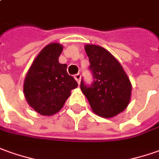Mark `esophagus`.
I'll return each instance as SVG.
<instances>
[{
	"mask_svg": "<svg viewBox=\"0 0 159 159\" xmlns=\"http://www.w3.org/2000/svg\"><path fill=\"white\" fill-rule=\"evenodd\" d=\"M74 79L77 80L78 84H80V79H81V74H80V73H77V74H75V75H74Z\"/></svg>",
	"mask_w": 159,
	"mask_h": 159,
	"instance_id": "obj_1",
	"label": "esophagus"
}]
</instances>
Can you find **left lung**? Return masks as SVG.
<instances>
[{
  "mask_svg": "<svg viewBox=\"0 0 159 159\" xmlns=\"http://www.w3.org/2000/svg\"><path fill=\"white\" fill-rule=\"evenodd\" d=\"M89 70L93 83L81 80L80 89L88 99L92 110L103 118H111L123 111L131 98L132 85L120 63L105 48L86 45Z\"/></svg>",
  "mask_w": 159,
  "mask_h": 159,
  "instance_id": "left-lung-1",
  "label": "left lung"
}]
</instances>
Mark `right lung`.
Returning a JSON list of instances; mask_svg holds the SVG:
<instances>
[{
    "instance_id": "add662e5",
    "label": "right lung",
    "mask_w": 159,
    "mask_h": 159,
    "mask_svg": "<svg viewBox=\"0 0 159 159\" xmlns=\"http://www.w3.org/2000/svg\"><path fill=\"white\" fill-rule=\"evenodd\" d=\"M63 47L51 43L36 57L27 73L23 92L29 106L46 116L56 113L63 107L77 81L66 72V64L59 62Z\"/></svg>"
}]
</instances>
